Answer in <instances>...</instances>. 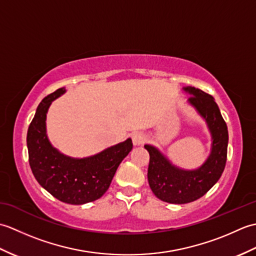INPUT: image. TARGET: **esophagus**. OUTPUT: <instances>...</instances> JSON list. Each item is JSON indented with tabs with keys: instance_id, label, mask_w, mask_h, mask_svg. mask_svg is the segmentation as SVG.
<instances>
[{
	"instance_id": "esophagus-1",
	"label": "esophagus",
	"mask_w": 256,
	"mask_h": 256,
	"mask_svg": "<svg viewBox=\"0 0 256 256\" xmlns=\"http://www.w3.org/2000/svg\"><path fill=\"white\" fill-rule=\"evenodd\" d=\"M133 143L134 145H142L143 143H145L146 140V136L145 134L142 132H136L133 134Z\"/></svg>"
}]
</instances>
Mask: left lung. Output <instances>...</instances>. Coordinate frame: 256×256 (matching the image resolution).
<instances>
[{
	"mask_svg": "<svg viewBox=\"0 0 256 256\" xmlns=\"http://www.w3.org/2000/svg\"><path fill=\"white\" fill-rule=\"evenodd\" d=\"M184 90L192 94L189 103L206 118L211 131L214 142L209 158L199 170H182L172 166L158 150L150 145L144 146L150 154L148 178L152 192L165 202L176 204L199 199L219 180L226 167L229 140L226 123L214 96L194 86H187Z\"/></svg>",
	"mask_w": 256,
	"mask_h": 256,
	"instance_id": "left-lung-1",
	"label": "left lung"
}]
</instances>
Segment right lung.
I'll return each mask as SVG.
<instances>
[{
  "mask_svg": "<svg viewBox=\"0 0 256 256\" xmlns=\"http://www.w3.org/2000/svg\"><path fill=\"white\" fill-rule=\"evenodd\" d=\"M64 88L48 94L38 106L27 131V148L30 170L36 180L62 202L84 204L102 197L112 182L118 165L133 148L131 138L101 152L76 160L54 148L46 135V113L52 100Z\"/></svg>",
  "mask_w": 256,
  "mask_h": 256,
  "instance_id": "add662e5",
  "label": "right lung"
}]
</instances>
